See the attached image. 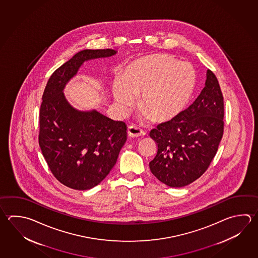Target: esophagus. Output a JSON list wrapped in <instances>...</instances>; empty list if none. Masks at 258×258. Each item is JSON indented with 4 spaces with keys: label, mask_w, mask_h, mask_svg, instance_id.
Wrapping results in <instances>:
<instances>
[{
    "label": "esophagus",
    "mask_w": 258,
    "mask_h": 258,
    "mask_svg": "<svg viewBox=\"0 0 258 258\" xmlns=\"http://www.w3.org/2000/svg\"><path fill=\"white\" fill-rule=\"evenodd\" d=\"M127 135L132 138H137V137L145 136L146 133L143 132L139 126H130L127 127Z\"/></svg>",
    "instance_id": "1"
}]
</instances>
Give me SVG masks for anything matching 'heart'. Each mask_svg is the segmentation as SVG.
I'll return each mask as SVG.
<instances>
[{"instance_id":"1","label":"heart","mask_w":258,"mask_h":258,"mask_svg":"<svg viewBox=\"0 0 258 258\" xmlns=\"http://www.w3.org/2000/svg\"><path fill=\"white\" fill-rule=\"evenodd\" d=\"M195 85V72L188 62L168 54H157L131 63L112 86L114 101L127 111L139 97V107L155 122L177 117L189 101Z\"/></svg>"}]
</instances>
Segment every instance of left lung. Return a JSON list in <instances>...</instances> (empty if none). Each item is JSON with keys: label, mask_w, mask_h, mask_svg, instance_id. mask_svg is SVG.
Instances as JSON below:
<instances>
[{"label": "left lung", "mask_w": 258, "mask_h": 258, "mask_svg": "<svg viewBox=\"0 0 258 258\" xmlns=\"http://www.w3.org/2000/svg\"><path fill=\"white\" fill-rule=\"evenodd\" d=\"M224 113L218 80L208 69L204 88L195 102L150 132L158 145L150 162L152 174L172 188L190 184L203 175L224 134Z\"/></svg>", "instance_id": "left-lung-1"}]
</instances>
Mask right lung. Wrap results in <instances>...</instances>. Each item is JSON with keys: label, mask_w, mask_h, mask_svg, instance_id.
Here are the masks:
<instances>
[{"label": "right lung", "mask_w": 258, "mask_h": 258, "mask_svg": "<svg viewBox=\"0 0 258 258\" xmlns=\"http://www.w3.org/2000/svg\"><path fill=\"white\" fill-rule=\"evenodd\" d=\"M116 54L113 49L82 50L52 74L44 88L39 146L54 177L74 190L91 189L107 177L126 142V126L96 109L75 108L63 89L85 62Z\"/></svg>", "instance_id": "add662e5"}]
</instances>
